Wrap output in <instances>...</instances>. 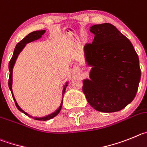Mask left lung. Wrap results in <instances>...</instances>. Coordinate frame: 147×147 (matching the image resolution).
<instances>
[{"label": "left lung", "mask_w": 147, "mask_h": 147, "mask_svg": "<svg viewBox=\"0 0 147 147\" xmlns=\"http://www.w3.org/2000/svg\"><path fill=\"white\" fill-rule=\"evenodd\" d=\"M94 34L84 47L91 80H83V92L89 105L104 113L121 111L136 96L141 80L138 56L130 41L114 26H92Z\"/></svg>", "instance_id": "obj_1"}]
</instances>
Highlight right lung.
I'll return each mask as SVG.
<instances>
[{"instance_id":"obj_1","label":"right lung","mask_w":147,"mask_h":147,"mask_svg":"<svg viewBox=\"0 0 147 147\" xmlns=\"http://www.w3.org/2000/svg\"><path fill=\"white\" fill-rule=\"evenodd\" d=\"M45 33V30H42V31H34V32H31V34H28L26 37L24 38V39H22V40H21L20 42H18V44H17V45H16L15 48H14V53H13L12 57H11V60H10V61H9V89H10V91H11V94H12V97H13V99H14V102H15L16 107L18 108V109L20 111H21V112H22L23 113H25L26 116H29V117H31V118H33L34 119H35V120H39V121H46V120L51 119L55 117V116H57V115L59 114V112H60L61 109L62 102H61L60 107H59V108H58V109L56 110L55 112H54V113H51V114L48 115V116H45V117H41V118H38V117H33V116L28 115L27 113H26V112H25L24 111H22V110L20 108V106L18 105V102H17V101H16L15 98H14V95H13L12 87H11V86H12L13 67H14V63H15L16 60H17V58H18V55H19L20 53L22 51V49L24 48V47L26 46V45L27 44V43L31 42H33V41H34V40H36V39H39V38L42 37V36ZM67 84L65 85V86H64V89H63V94H64V92H65V89H66V87H67Z\"/></svg>"}]
</instances>
